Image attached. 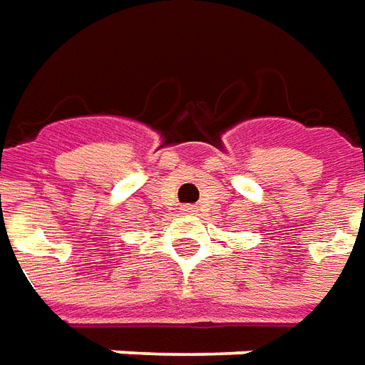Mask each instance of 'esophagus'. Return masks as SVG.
I'll use <instances>...</instances> for the list:
<instances>
[{
    "mask_svg": "<svg viewBox=\"0 0 365 365\" xmlns=\"http://www.w3.org/2000/svg\"><path fill=\"white\" fill-rule=\"evenodd\" d=\"M182 210H185V215H195V212H197V210H195V207H185Z\"/></svg>",
    "mask_w": 365,
    "mask_h": 365,
    "instance_id": "esophagus-1",
    "label": "esophagus"
}]
</instances>
